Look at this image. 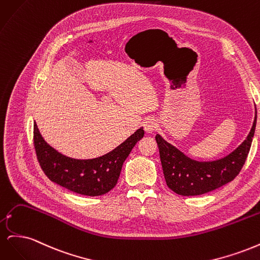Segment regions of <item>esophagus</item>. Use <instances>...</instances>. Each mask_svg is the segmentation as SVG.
Returning a JSON list of instances; mask_svg holds the SVG:
<instances>
[{"label":"esophagus","mask_w":260,"mask_h":260,"mask_svg":"<svg viewBox=\"0 0 260 260\" xmlns=\"http://www.w3.org/2000/svg\"><path fill=\"white\" fill-rule=\"evenodd\" d=\"M143 125L146 133H153L157 128V122L154 119H146L143 122Z\"/></svg>","instance_id":"34e87169"}]
</instances>
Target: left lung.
<instances>
[{"mask_svg":"<svg viewBox=\"0 0 260 260\" xmlns=\"http://www.w3.org/2000/svg\"><path fill=\"white\" fill-rule=\"evenodd\" d=\"M257 121L255 119L246 139L224 157L215 160H196L168 143L160 135L155 139L159 148V156L165 180L170 190L183 196H194L208 193L222 186L239 175L245 164L253 142Z\"/></svg>","mask_w":260,"mask_h":260,"instance_id":"left-lung-1","label":"left lung"}]
</instances>
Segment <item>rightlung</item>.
<instances>
[{
    "instance_id": "obj_1",
    "label": "right lung",
    "mask_w": 260,
    "mask_h": 260,
    "mask_svg": "<svg viewBox=\"0 0 260 260\" xmlns=\"http://www.w3.org/2000/svg\"><path fill=\"white\" fill-rule=\"evenodd\" d=\"M143 127L105 155L91 159H77L62 155L52 147L34 125V143L38 160L52 182L86 196L106 194L117 184L125 158L138 141L143 138Z\"/></svg>"
}]
</instances>
